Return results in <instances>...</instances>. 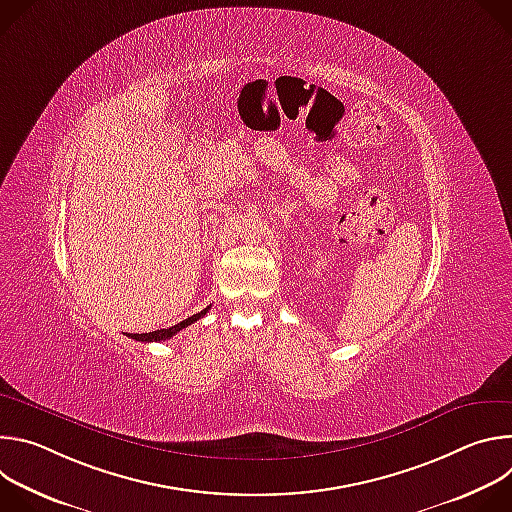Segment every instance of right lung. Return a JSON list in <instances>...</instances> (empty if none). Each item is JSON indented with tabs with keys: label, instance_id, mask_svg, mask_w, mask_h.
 I'll use <instances>...</instances> for the list:
<instances>
[{
	"label": "right lung",
	"instance_id": "add662e5",
	"mask_svg": "<svg viewBox=\"0 0 512 512\" xmlns=\"http://www.w3.org/2000/svg\"><path fill=\"white\" fill-rule=\"evenodd\" d=\"M206 312H208V308H204L202 312H198V314H194V316H190V318L182 320L180 324H176V326H172V328H162V330L145 332V334H127V336H129V338H133V340H139V342H162V340H168V338L176 336V334H178L182 328H186V326L194 324L196 320H200V318H202Z\"/></svg>",
	"mask_w": 512,
	"mask_h": 512
}]
</instances>
